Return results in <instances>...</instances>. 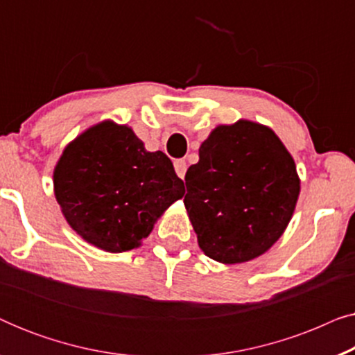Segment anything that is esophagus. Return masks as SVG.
I'll list each match as a JSON object with an SVG mask.
<instances>
[{
	"label": "esophagus",
	"mask_w": 355,
	"mask_h": 355,
	"mask_svg": "<svg viewBox=\"0 0 355 355\" xmlns=\"http://www.w3.org/2000/svg\"><path fill=\"white\" fill-rule=\"evenodd\" d=\"M174 169H176V174L181 179L186 176V171H187L186 159H176V162H174Z\"/></svg>",
	"instance_id": "1"
}]
</instances>
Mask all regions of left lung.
<instances>
[{
  "label": "left lung",
  "mask_w": 355,
  "mask_h": 355,
  "mask_svg": "<svg viewBox=\"0 0 355 355\" xmlns=\"http://www.w3.org/2000/svg\"><path fill=\"white\" fill-rule=\"evenodd\" d=\"M189 220L203 254L225 265L263 255L283 236L300 192L294 158L268 125L220 124L186 173Z\"/></svg>",
  "instance_id": "1"
}]
</instances>
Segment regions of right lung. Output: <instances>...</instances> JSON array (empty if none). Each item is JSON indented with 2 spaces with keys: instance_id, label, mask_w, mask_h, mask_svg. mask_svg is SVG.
<instances>
[{
  "instance_id": "right-lung-1",
  "label": "right lung",
  "mask_w": 355,
  "mask_h": 355,
  "mask_svg": "<svg viewBox=\"0 0 355 355\" xmlns=\"http://www.w3.org/2000/svg\"><path fill=\"white\" fill-rule=\"evenodd\" d=\"M53 191L67 225L111 254L137 249L184 182L163 152H147L128 124L106 119L62 150Z\"/></svg>"
}]
</instances>
